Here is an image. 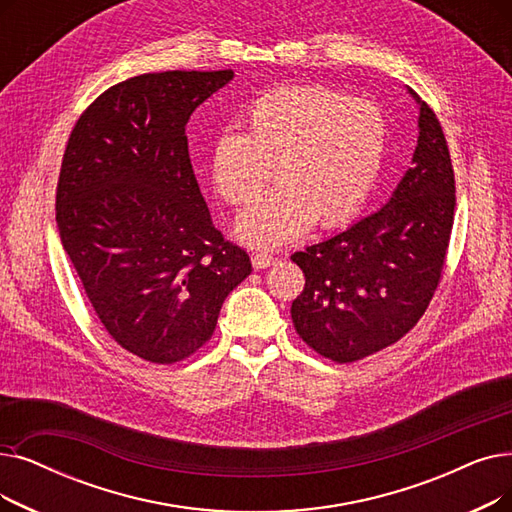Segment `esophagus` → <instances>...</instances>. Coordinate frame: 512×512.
Segmentation results:
<instances>
[{
    "label": "esophagus",
    "mask_w": 512,
    "mask_h": 512,
    "mask_svg": "<svg viewBox=\"0 0 512 512\" xmlns=\"http://www.w3.org/2000/svg\"><path fill=\"white\" fill-rule=\"evenodd\" d=\"M276 263V257L274 255H270V253H265V251H257V253H253V265L257 270H263V268H270V265H274Z\"/></svg>",
    "instance_id": "34e87169"
}]
</instances>
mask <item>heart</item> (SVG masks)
<instances>
[{
	"instance_id": "obj_1",
	"label": "heart",
	"mask_w": 512,
	"mask_h": 512,
	"mask_svg": "<svg viewBox=\"0 0 512 512\" xmlns=\"http://www.w3.org/2000/svg\"><path fill=\"white\" fill-rule=\"evenodd\" d=\"M389 144L385 110L326 85H284L257 98L244 131L226 129L211 148L215 192L247 207L267 185L281 186L238 219L240 240L276 247L311 228L339 226L379 182Z\"/></svg>"
}]
</instances>
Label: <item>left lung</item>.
<instances>
[{
    "label": "left lung",
    "instance_id": "8db88e82",
    "mask_svg": "<svg viewBox=\"0 0 512 512\" xmlns=\"http://www.w3.org/2000/svg\"><path fill=\"white\" fill-rule=\"evenodd\" d=\"M418 127L414 167L391 201L291 255L305 276L291 305L297 335L337 364L364 360L406 337L441 282L456 177L446 133L427 102H420Z\"/></svg>",
    "mask_w": 512,
    "mask_h": 512
}]
</instances>
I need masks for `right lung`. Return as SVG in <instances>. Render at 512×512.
<instances>
[{
    "label": "right lung",
    "mask_w": 512,
    "mask_h": 512,
    "mask_svg": "<svg viewBox=\"0 0 512 512\" xmlns=\"http://www.w3.org/2000/svg\"><path fill=\"white\" fill-rule=\"evenodd\" d=\"M234 73L167 71L108 87L77 119L56 186L62 247L117 345L182 362L213 335L251 274L249 253L211 221L186 123Z\"/></svg>",
    "instance_id": "right-lung-1"
}]
</instances>
